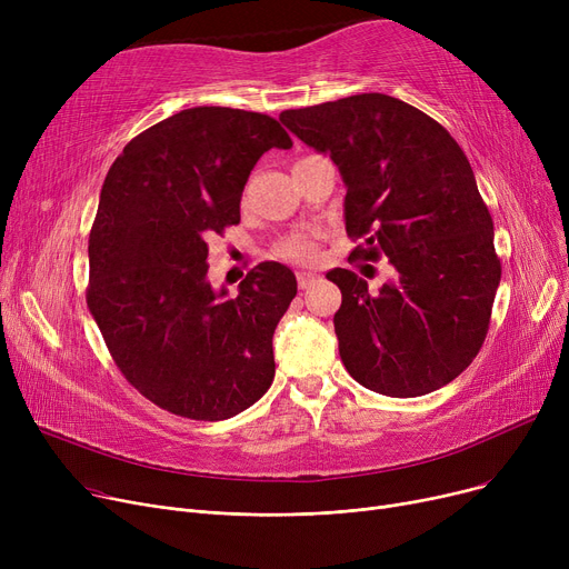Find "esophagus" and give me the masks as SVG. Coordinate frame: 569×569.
I'll use <instances>...</instances> for the list:
<instances>
[{"label": "esophagus", "instance_id": "1", "mask_svg": "<svg viewBox=\"0 0 569 569\" xmlns=\"http://www.w3.org/2000/svg\"><path fill=\"white\" fill-rule=\"evenodd\" d=\"M316 279H318V277H316V274H311V272H297V286H300L302 290H305V288H309Z\"/></svg>", "mask_w": 569, "mask_h": 569}]
</instances>
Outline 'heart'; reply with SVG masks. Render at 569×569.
I'll return each mask as SVG.
<instances>
[{
  "label": "heart",
  "instance_id": "1",
  "mask_svg": "<svg viewBox=\"0 0 569 569\" xmlns=\"http://www.w3.org/2000/svg\"><path fill=\"white\" fill-rule=\"evenodd\" d=\"M279 253L290 260L307 262L316 258V244L305 237H292V239H286V242L279 247Z\"/></svg>",
  "mask_w": 569,
  "mask_h": 569
}]
</instances>
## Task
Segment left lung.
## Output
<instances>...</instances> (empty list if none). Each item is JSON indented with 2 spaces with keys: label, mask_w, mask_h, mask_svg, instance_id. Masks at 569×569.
<instances>
[{
  "label": "left lung",
  "mask_w": 569,
  "mask_h": 569,
  "mask_svg": "<svg viewBox=\"0 0 569 569\" xmlns=\"http://www.w3.org/2000/svg\"><path fill=\"white\" fill-rule=\"evenodd\" d=\"M281 122L330 154L346 184L348 260L387 258L397 279L376 295L337 267L339 355L367 390L410 399L452 382L489 332L500 260L493 221L459 142L436 119L387 94H355Z\"/></svg>",
  "instance_id": "left-lung-1"
}]
</instances>
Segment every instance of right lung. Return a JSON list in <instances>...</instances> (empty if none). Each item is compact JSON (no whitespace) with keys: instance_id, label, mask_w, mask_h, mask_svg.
<instances>
[{"instance_id":"obj_1","label":"right lung","mask_w":569,"mask_h":569,"mask_svg":"<svg viewBox=\"0 0 569 569\" xmlns=\"http://www.w3.org/2000/svg\"><path fill=\"white\" fill-rule=\"evenodd\" d=\"M272 147H292L274 117L200 106L136 136L106 174L87 307L119 371L172 415L228 420L274 380L295 274L260 262L234 297L207 281V237L239 223L247 179Z\"/></svg>"}]
</instances>
